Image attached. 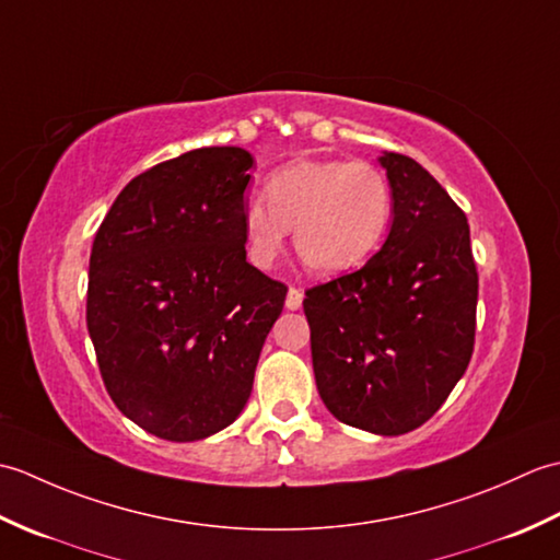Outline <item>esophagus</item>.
Segmentation results:
<instances>
[{
  "instance_id": "esophagus-1",
  "label": "esophagus",
  "mask_w": 560,
  "mask_h": 560,
  "mask_svg": "<svg viewBox=\"0 0 560 560\" xmlns=\"http://www.w3.org/2000/svg\"><path fill=\"white\" fill-rule=\"evenodd\" d=\"M301 305H303V293L291 287L289 293H287V307H289V311H299Z\"/></svg>"
}]
</instances>
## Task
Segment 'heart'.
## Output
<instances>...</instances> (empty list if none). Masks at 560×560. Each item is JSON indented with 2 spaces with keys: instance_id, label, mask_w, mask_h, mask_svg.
<instances>
[{
  "instance_id": "b5f03b06",
  "label": "heart",
  "mask_w": 560,
  "mask_h": 560,
  "mask_svg": "<svg viewBox=\"0 0 560 560\" xmlns=\"http://www.w3.org/2000/svg\"><path fill=\"white\" fill-rule=\"evenodd\" d=\"M267 205L243 207L247 259L269 269L293 229L303 265L331 277L363 265L389 229L392 187L373 163L301 159L273 171L265 183Z\"/></svg>"
}]
</instances>
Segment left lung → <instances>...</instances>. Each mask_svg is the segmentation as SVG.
<instances>
[{
    "mask_svg": "<svg viewBox=\"0 0 560 560\" xmlns=\"http://www.w3.org/2000/svg\"><path fill=\"white\" fill-rule=\"evenodd\" d=\"M387 241L359 271L305 291L317 392L341 423L401 435L425 423L474 351L479 273L469 223L435 177L401 153Z\"/></svg>",
    "mask_w": 560,
    "mask_h": 560,
    "instance_id": "obj_1",
    "label": "left lung"
}]
</instances>
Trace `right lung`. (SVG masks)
Masks as SVG:
<instances>
[{"instance_id":"1","label":"right lung","mask_w":560,"mask_h":560,"mask_svg":"<svg viewBox=\"0 0 560 560\" xmlns=\"http://www.w3.org/2000/svg\"><path fill=\"white\" fill-rule=\"evenodd\" d=\"M253 156L207 147L137 175L105 213L89 261L86 325L105 389L173 443L231 425L287 287L245 259Z\"/></svg>"}]
</instances>
